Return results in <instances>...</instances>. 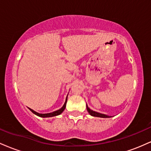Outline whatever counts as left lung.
<instances>
[{
  "label": "left lung",
  "mask_w": 151,
  "mask_h": 151,
  "mask_svg": "<svg viewBox=\"0 0 151 151\" xmlns=\"http://www.w3.org/2000/svg\"><path fill=\"white\" fill-rule=\"evenodd\" d=\"M86 109H87L88 112H89L90 115L93 116H96V117H101V118H109V117H111V116H106L105 115V114H100V113H98V112H96V111H93L91 110L89 107H88V106L86 105Z\"/></svg>",
  "instance_id": "8db88e82"
}]
</instances>
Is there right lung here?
<instances>
[{"instance_id": "add662e5", "label": "right lung", "mask_w": 151, "mask_h": 151, "mask_svg": "<svg viewBox=\"0 0 151 151\" xmlns=\"http://www.w3.org/2000/svg\"><path fill=\"white\" fill-rule=\"evenodd\" d=\"M67 99H66L65 104L63 105V106H62L61 109H59V110H58V111H54V112H52V113H49V114H39V113H37V112H36V111H33V110H32V109H30V110L32 112V113L35 114V115L38 116L44 117V118H45V117H52V116H55L60 115V114H62V111H63L65 110V107H66V104H67Z\"/></svg>"}]
</instances>
